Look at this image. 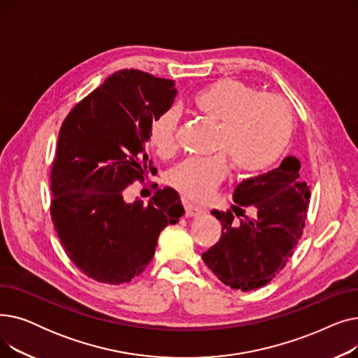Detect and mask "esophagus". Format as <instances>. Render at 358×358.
<instances>
[{
	"instance_id": "34e87169",
	"label": "esophagus",
	"mask_w": 358,
	"mask_h": 358,
	"mask_svg": "<svg viewBox=\"0 0 358 358\" xmlns=\"http://www.w3.org/2000/svg\"><path fill=\"white\" fill-rule=\"evenodd\" d=\"M184 210H185L187 217H196L204 212L201 208H199V206H194L190 203H184Z\"/></svg>"
}]
</instances>
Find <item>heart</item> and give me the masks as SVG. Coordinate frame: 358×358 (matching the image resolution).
<instances>
[{
  "instance_id": "obj_1",
  "label": "heart",
  "mask_w": 358,
  "mask_h": 358,
  "mask_svg": "<svg viewBox=\"0 0 358 358\" xmlns=\"http://www.w3.org/2000/svg\"><path fill=\"white\" fill-rule=\"evenodd\" d=\"M193 107L217 123L213 139L215 155L187 158L169 171L168 181L184 197L209 199L228 174V161L238 174H257L273 165L287 148L292 110L285 99L271 92H257L236 80L223 78L200 90ZM176 110H166L149 126L148 143L159 157L177 150Z\"/></svg>"
}]
</instances>
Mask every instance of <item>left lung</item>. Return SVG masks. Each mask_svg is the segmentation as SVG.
Listing matches in <instances>:
<instances>
[{"label": "left lung", "instance_id": "left-lung-1", "mask_svg": "<svg viewBox=\"0 0 358 358\" xmlns=\"http://www.w3.org/2000/svg\"><path fill=\"white\" fill-rule=\"evenodd\" d=\"M299 169V159L287 157L278 168L238 184L232 209L212 210L222 235L201 258L223 285L255 290L286 267L303 234L310 200Z\"/></svg>", "mask_w": 358, "mask_h": 358}]
</instances>
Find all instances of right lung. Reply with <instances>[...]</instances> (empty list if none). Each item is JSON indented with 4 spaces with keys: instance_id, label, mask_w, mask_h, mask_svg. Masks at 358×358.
Listing matches in <instances>:
<instances>
[{
    "instance_id": "add662e5",
    "label": "right lung",
    "mask_w": 358,
    "mask_h": 358,
    "mask_svg": "<svg viewBox=\"0 0 358 358\" xmlns=\"http://www.w3.org/2000/svg\"><path fill=\"white\" fill-rule=\"evenodd\" d=\"M176 96L173 80L122 69L62 123L50 173V216L65 254L99 283L122 285L139 275L161 231L184 215L169 187L148 204L123 199L131 182L154 171L145 150L149 126Z\"/></svg>"
}]
</instances>
